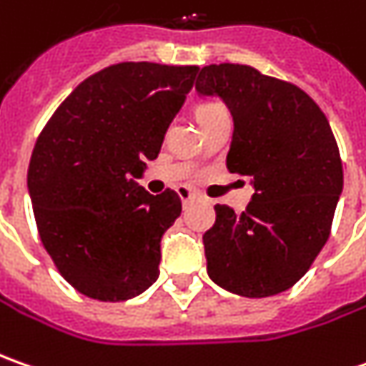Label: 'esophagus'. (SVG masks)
Returning <instances> with one entry per match:
<instances>
[{"label":"esophagus","mask_w":366,"mask_h":366,"mask_svg":"<svg viewBox=\"0 0 366 366\" xmlns=\"http://www.w3.org/2000/svg\"><path fill=\"white\" fill-rule=\"evenodd\" d=\"M178 196H180V200H182V204H188L190 200H194V192L190 190V188H186V186H180L178 188Z\"/></svg>","instance_id":"obj_1"}]
</instances>
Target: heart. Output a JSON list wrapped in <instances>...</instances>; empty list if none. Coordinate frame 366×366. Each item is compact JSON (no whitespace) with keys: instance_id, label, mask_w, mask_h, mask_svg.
<instances>
[{"instance_id":"heart-1","label":"heart","mask_w":366,"mask_h":366,"mask_svg":"<svg viewBox=\"0 0 366 366\" xmlns=\"http://www.w3.org/2000/svg\"><path fill=\"white\" fill-rule=\"evenodd\" d=\"M222 109L221 105H217V103H208L204 107H200V115H207V113H212V111H219Z\"/></svg>"}]
</instances>
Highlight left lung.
<instances>
[{"mask_svg": "<svg viewBox=\"0 0 366 366\" xmlns=\"http://www.w3.org/2000/svg\"><path fill=\"white\" fill-rule=\"evenodd\" d=\"M196 91L233 115L227 168L249 176L245 212L217 204L202 234L208 277L227 292L269 297L304 277L330 237L342 162L322 109L292 82L245 64H210Z\"/></svg>", "mask_w": 366, "mask_h": 366, "instance_id": "left-lung-1", "label": "left lung"}]
</instances>
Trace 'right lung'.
Returning <instances> with one entry per match:
<instances>
[{"instance_id": "add662e5", "label": "right lung", "mask_w": 366, "mask_h": 366, "mask_svg": "<svg viewBox=\"0 0 366 366\" xmlns=\"http://www.w3.org/2000/svg\"><path fill=\"white\" fill-rule=\"evenodd\" d=\"M198 66L119 62L70 93L34 145L28 192L42 245L82 296L123 302L159 275L180 196L137 184L190 93Z\"/></svg>"}]
</instances>
